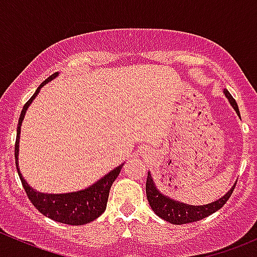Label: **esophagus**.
Segmentation results:
<instances>
[{
	"label": "esophagus",
	"mask_w": 257,
	"mask_h": 257,
	"mask_svg": "<svg viewBox=\"0 0 257 257\" xmlns=\"http://www.w3.org/2000/svg\"><path fill=\"white\" fill-rule=\"evenodd\" d=\"M143 153H147V149H145V152H143Z\"/></svg>",
	"instance_id": "esophagus-1"
}]
</instances>
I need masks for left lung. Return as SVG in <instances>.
Masks as SVG:
<instances>
[{
  "instance_id": "left-lung-1",
  "label": "left lung",
  "mask_w": 257,
  "mask_h": 257,
  "mask_svg": "<svg viewBox=\"0 0 257 257\" xmlns=\"http://www.w3.org/2000/svg\"><path fill=\"white\" fill-rule=\"evenodd\" d=\"M224 94L225 97L229 99L231 107L236 110L237 115L240 116V110L239 107H237L236 100L232 98V95L230 94L227 89H224ZM235 185H236V183H235L234 186H232L222 198H220L219 200L212 201V203L206 204V205H188V204L179 203L177 200H173V199L163 195V194L157 189V185L154 184V180H153L150 172H148L145 191H147V199L148 201H149L150 208L153 209V211H154L158 216L162 217L165 221L170 222V224L183 225L205 219L209 215L214 214L215 211L221 209L222 206L225 205V203L229 200L230 196H231L232 191H234L235 189Z\"/></svg>"
}]
</instances>
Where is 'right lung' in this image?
I'll return each mask as SVG.
<instances>
[{
    "label": "right lung",
    "instance_id": "add662e5",
    "mask_svg": "<svg viewBox=\"0 0 257 257\" xmlns=\"http://www.w3.org/2000/svg\"><path fill=\"white\" fill-rule=\"evenodd\" d=\"M58 76V72L49 76L40 87L35 92V94L28 99V102L23 105V109L21 112L20 119H18L17 125V137H16V144H15V159H16V168L18 175H20L21 183H22L23 189H25L26 194H27L28 199L31 203L36 206V209L43 214L45 216L49 219L54 220V221L62 222V224L68 225H84L88 222L93 221L97 217L104 212L107 208L108 196H109V190L112 188V184L114 183L116 177L120 173V169L123 168V164L116 167L112 172L104 175L100 180L97 183L90 185L89 188L84 189V190L74 191V193H67V194H45L40 193V191L35 190L31 188L22 177L18 168V152H20V134H21V125H22V120L25 118V114L27 108L30 107L31 103L38 94L41 88L46 84V83L51 82L52 79L56 78Z\"/></svg>",
    "mask_w": 257,
    "mask_h": 257
}]
</instances>
